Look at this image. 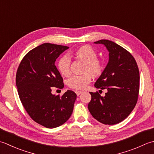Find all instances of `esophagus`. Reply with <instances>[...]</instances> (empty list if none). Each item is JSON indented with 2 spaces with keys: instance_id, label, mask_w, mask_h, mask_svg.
Segmentation results:
<instances>
[{
  "instance_id": "esophagus-1",
  "label": "esophagus",
  "mask_w": 154,
  "mask_h": 154,
  "mask_svg": "<svg viewBox=\"0 0 154 154\" xmlns=\"http://www.w3.org/2000/svg\"><path fill=\"white\" fill-rule=\"evenodd\" d=\"M75 93H76L77 96H79L81 93H82V91H75Z\"/></svg>"
}]
</instances>
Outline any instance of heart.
<instances>
[{"instance_id":"heart-1","label":"heart","mask_w":154,"mask_h":154,"mask_svg":"<svg viewBox=\"0 0 154 154\" xmlns=\"http://www.w3.org/2000/svg\"><path fill=\"white\" fill-rule=\"evenodd\" d=\"M75 58L84 63L83 73L81 75H73L67 81V85L73 89H83L91 81V75L97 77L103 71V64L97 59V52L89 45H83L73 53ZM71 61L69 57L63 56L57 63V69L62 75L67 77L70 74Z\"/></svg>"}]
</instances>
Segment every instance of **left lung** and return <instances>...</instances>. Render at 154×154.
<instances>
[{"instance_id":"obj_1","label":"left lung","mask_w":154,"mask_h":154,"mask_svg":"<svg viewBox=\"0 0 154 154\" xmlns=\"http://www.w3.org/2000/svg\"><path fill=\"white\" fill-rule=\"evenodd\" d=\"M103 44L109 52V59L95 83L97 89H107L102 97L98 91L90 92L88 109L92 116L105 125H114L127 117L137 103L140 91V72L136 61L124 48L109 40ZM101 91V90H100Z\"/></svg>"}]
</instances>
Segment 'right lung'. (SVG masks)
<instances>
[{"mask_svg": "<svg viewBox=\"0 0 154 154\" xmlns=\"http://www.w3.org/2000/svg\"><path fill=\"white\" fill-rule=\"evenodd\" d=\"M69 47L44 43L23 57L16 74L20 100L32 120L47 128L65 123L73 113L77 95L68 90L63 95H53V87L63 89V79L55 65Z\"/></svg>", "mask_w": 154, "mask_h": 154, "instance_id": "right-lung-1", "label": "right lung"}]
</instances>
